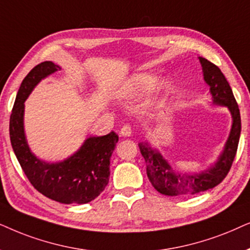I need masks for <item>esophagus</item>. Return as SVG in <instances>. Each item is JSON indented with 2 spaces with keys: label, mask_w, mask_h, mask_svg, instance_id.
<instances>
[{
  "label": "esophagus",
  "mask_w": 250,
  "mask_h": 250,
  "mask_svg": "<svg viewBox=\"0 0 250 250\" xmlns=\"http://www.w3.org/2000/svg\"><path fill=\"white\" fill-rule=\"evenodd\" d=\"M131 132H132V130H131L130 125H122L121 130H120V135H121L122 137H130Z\"/></svg>",
  "instance_id": "34e87169"
}]
</instances>
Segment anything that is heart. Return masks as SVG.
<instances>
[{
  "mask_svg": "<svg viewBox=\"0 0 250 250\" xmlns=\"http://www.w3.org/2000/svg\"><path fill=\"white\" fill-rule=\"evenodd\" d=\"M154 83V76L152 74H147V73H138L135 74L130 79V81L128 83L127 90L130 95H137L139 92L146 91L147 89L151 88ZM166 89V83L165 82H159L155 85L154 90L156 94L161 92Z\"/></svg>",
  "mask_w": 250,
  "mask_h": 250,
  "instance_id": "obj_1",
  "label": "heart"
}]
</instances>
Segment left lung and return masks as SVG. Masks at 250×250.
Instances as JSON below:
<instances>
[{
	"label": "left lung",
	"instance_id": "8db88e82",
	"mask_svg": "<svg viewBox=\"0 0 250 250\" xmlns=\"http://www.w3.org/2000/svg\"><path fill=\"white\" fill-rule=\"evenodd\" d=\"M199 61L201 62L205 81L210 88L212 102L216 105L226 106L229 108L232 115V127L224 149L216 164L207 170L197 174L174 170L158 149L151 147L147 143L138 144L145 159L149 182L156 191L169 197H186L217 186L229 174L237 154L241 132V118L237 101L221 69L206 58L199 57Z\"/></svg>",
	"mask_w": 250,
	"mask_h": 250
}]
</instances>
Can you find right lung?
<instances>
[{
  "label": "right lung",
  "mask_w": 250,
  "mask_h": 250,
  "mask_svg": "<svg viewBox=\"0 0 250 250\" xmlns=\"http://www.w3.org/2000/svg\"><path fill=\"white\" fill-rule=\"evenodd\" d=\"M59 69L52 62H43L22 80L10 116V141L21 169L40 193L61 204H88L108 184L109 159L119 136L111 131L101 137L86 138L74 154L56 164L36 158L25 137V101L42 79Z\"/></svg>",
  "instance_id": "right-lung-1"
}]
</instances>
